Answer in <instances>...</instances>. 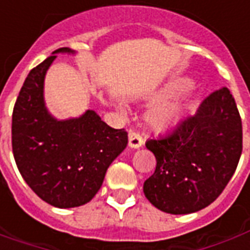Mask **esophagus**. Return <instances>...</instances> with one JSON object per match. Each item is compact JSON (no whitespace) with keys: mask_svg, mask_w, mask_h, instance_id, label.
<instances>
[{"mask_svg":"<svg viewBox=\"0 0 250 250\" xmlns=\"http://www.w3.org/2000/svg\"><path fill=\"white\" fill-rule=\"evenodd\" d=\"M143 145V138L141 136L139 132L136 131H130L128 132V146L131 148H139Z\"/></svg>","mask_w":250,"mask_h":250,"instance_id":"esophagus-1","label":"esophagus"}]
</instances>
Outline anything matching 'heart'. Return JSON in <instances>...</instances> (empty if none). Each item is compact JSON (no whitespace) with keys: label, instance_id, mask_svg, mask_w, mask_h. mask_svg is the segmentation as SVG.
Returning a JSON list of instances; mask_svg holds the SVG:
<instances>
[{"label":"heart","instance_id":"b5f03b06","mask_svg":"<svg viewBox=\"0 0 250 250\" xmlns=\"http://www.w3.org/2000/svg\"><path fill=\"white\" fill-rule=\"evenodd\" d=\"M188 82L185 79H179L175 82L170 83L166 87H163L161 91H158L155 95L157 100H165V99L171 98L175 93L182 91L185 87H188ZM120 109H123V105L119 104L118 105ZM188 105L186 99H175L171 102H165V103L157 104L155 107H152L148 111V122L152 127L159 128V130H165V128H170L173 125H178L181 120L184 119L186 111H188Z\"/></svg>","mask_w":250,"mask_h":250}]
</instances>
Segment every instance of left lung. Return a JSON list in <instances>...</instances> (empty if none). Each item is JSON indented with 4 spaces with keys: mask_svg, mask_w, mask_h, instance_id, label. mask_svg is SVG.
I'll use <instances>...</instances> for the list:
<instances>
[{
    "mask_svg": "<svg viewBox=\"0 0 250 250\" xmlns=\"http://www.w3.org/2000/svg\"><path fill=\"white\" fill-rule=\"evenodd\" d=\"M157 167L143 185L146 198L170 214H190L218 198L236 171L242 125L226 87L205 99L198 111L166 135L148 139Z\"/></svg>",
    "mask_w": 250,
    "mask_h": 250,
    "instance_id": "1",
    "label": "left lung"
}]
</instances>
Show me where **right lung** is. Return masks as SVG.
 <instances>
[{"label": "right lung", "instance_id": "1", "mask_svg": "<svg viewBox=\"0 0 250 250\" xmlns=\"http://www.w3.org/2000/svg\"><path fill=\"white\" fill-rule=\"evenodd\" d=\"M59 53L76 55L71 48H60L25 79L12 116V146L28 186L52 206L69 209L95 197L128 136L104 123L93 109L62 120L49 112L44 82Z\"/></svg>", "mask_w": 250, "mask_h": 250}]
</instances>
